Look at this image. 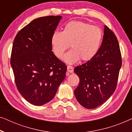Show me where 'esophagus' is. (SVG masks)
<instances>
[{"instance_id":"1","label":"esophagus","mask_w":132,"mask_h":132,"mask_svg":"<svg viewBox=\"0 0 132 132\" xmlns=\"http://www.w3.org/2000/svg\"><path fill=\"white\" fill-rule=\"evenodd\" d=\"M67 70L70 73H72L73 71V68L71 66H68V67H67Z\"/></svg>"}]
</instances>
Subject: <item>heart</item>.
<instances>
[{
	"label": "heart",
	"mask_w": 132,
	"mask_h": 132,
	"mask_svg": "<svg viewBox=\"0 0 132 132\" xmlns=\"http://www.w3.org/2000/svg\"><path fill=\"white\" fill-rule=\"evenodd\" d=\"M103 39V31L99 27L81 21H71L63 27L62 32L55 31L51 36V45L55 55L62 59L65 51L70 47L64 57L69 64L79 59L87 62L97 54Z\"/></svg>",
	"instance_id": "b5f03b06"
}]
</instances>
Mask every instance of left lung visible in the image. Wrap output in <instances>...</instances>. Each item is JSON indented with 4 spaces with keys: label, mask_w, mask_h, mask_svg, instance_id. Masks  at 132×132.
Listing matches in <instances>:
<instances>
[{
    "label": "left lung",
    "mask_w": 132,
    "mask_h": 132,
    "mask_svg": "<svg viewBox=\"0 0 132 132\" xmlns=\"http://www.w3.org/2000/svg\"><path fill=\"white\" fill-rule=\"evenodd\" d=\"M121 64L117 38L105 26L102 42L96 56L74 69L79 78L74 91L79 104L91 109L105 103L116 90Z\"/></svg>",
    "instance_id": "obj_1"
}]
</instances>
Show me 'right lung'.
I'll return each mask as SVG.
<instances>
[{
    "label": "right lung",
    "mask_w": 132,
    "mask_h": 132,
    "mask_svg": "<svg viewBox=\"0 0 132 132\" xmlns=\"http://www.w3.org/2000/svg\"><path fill=\"white\" fill-rule=\"evenodd\" d=\"M61 18L35 19L18 31L13 42L10 62L16 88L34 105L51 101L65 78L67 66L54 54L51 41Z\"/></svg>",
    "instance_id": "obj_1"
}]
</instances>
